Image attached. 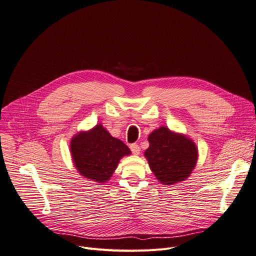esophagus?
Returning a JSON list of instances; mask_svg holds the SVG:
<instances>
[{
	"label": "esophagus",
	"mask_w": 256,
	"mask_h": 256,
	"mask_svg": "<svg viewBox=\"0 0 256 256\" xmlns=\"http://www.w3.org/2000/svg\"><path fill=\"white\" fill-rule=\"evenodd\" d=\"M130 148L134 154H140V146L136 143H134L130 146Z\"/></svg>",
	"instance_id": "1"
}]
</instances>
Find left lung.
I'll return each mask as SVG.
<instances>
[{"instance_id": "1", "label": "left lung", "mask_w": 256, "mask_h": 256, "mask_svg": "<svg viewBox=\"0 0 256 256\" xmlns=\"http://www.w3.org/2000/svg\"><path fill=\"white\" fill-rule=\"evenodd\" d=\"M148 142L144 156L160 184L172 186L191 176L198 160V148L192 139L160 126L150 134Z\"/></svg>"}]
</instances>
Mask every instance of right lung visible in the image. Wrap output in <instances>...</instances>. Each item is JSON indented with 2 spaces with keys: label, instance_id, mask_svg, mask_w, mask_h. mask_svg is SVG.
Instances as JSON below:
<instances>
[{
  "label": "right lung",
  "instance_id": "right-lung-1",
  "mask_svg": "<svg viewBox=\"0 0 256 256\" xmlns=\"http://www.w3.org/2000/svg\"><path fill=\"white\" fill-rule=\"evenodd\" d=\"M70 147L78 172L84 178L98 184L109 180L119 160L132 154L122 141L112 137L100 124L76 132Z\"/></svg>",
  "mask_w": 256,
  "mask_h": 256
}]
</instances>
